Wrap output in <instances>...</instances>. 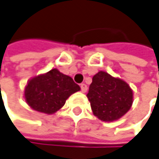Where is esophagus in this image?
I'll return each mask as SVG.
<instances>
[{
	"mask_svg": "<svg viewBox=\"0 0 159 159\" xmlns=\"http://www.w3.org/2000/svg\"><path fill=\"white\" fill-rule=\"evenodd\" d=\"M80 87H81V90H82V92H86V91L88 90V86H87L86 84H81V85H80Z\"/></svg>",
	"mask_w": 159,
	"mask_h": 159,
	"instance_id": "obj_1",
	"label": "esophagus"
}]
</instances>
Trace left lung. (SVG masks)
Returning <instances> with one entry per match:
<instances>
[{
    "instance_id": "1",
    "label": "left lung",
    "mask_w": 159,
    "mask_h": 159,
    "mask_svg": "<svg viewBox=\"0 0 159 159\" xmlns=\"http://www.w3.org/2000/svg\"><path fill=\"white\" fill-rule=\"evenodd\" d=\"M87 96L93 114L104 121L120 119L133 103V91L128 84L105 71L93 76Z\"/></svg>"
}]
</instances>
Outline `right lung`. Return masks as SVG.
Returning a JSON list of instances; mask_svg holds the SVG:
<instances>
[{"instance_id":"obj_1","label":"right lung","mask_w":159,"mask_h":159,"mask_svg":"<svg viewBox=\"0 0 159 159\" xmlns=\"http://www.w3.org/2000/svg\"><path fill=\"white\" fill-rule=\"evenodd\" d=\"M79 90L80 87L73 82L71 77L52 69L29 80L24 96L34 110L52 114L65 105L66 100L72 93Z\"/></svg>"}]
</instances>
